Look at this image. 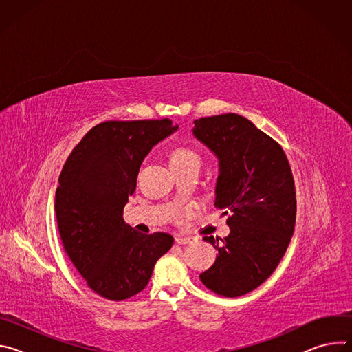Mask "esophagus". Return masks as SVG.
Segmentation results:
<instances>
[{
    "instance_id": "34e87169",
    "label": "esophagus",
    "mask_w": 352,
    "mask_h": 352,
    "mask_svg": "<svg viewBox=\"0 0 352 352\" xmlns=\"http://www.w3.org/2000/svg\"><path fill=\"white\" fill-rule=\"evenodd\" d=\"M175 242H177L178 245H186V243L190 242V238L184 236V235H175Z\"/></svg>"
}]
</instances>
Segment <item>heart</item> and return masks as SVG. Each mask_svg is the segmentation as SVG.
Listing matches in <instances>:
<instances>
[{
	"label": "heart",
	"instance_id": "b5f03b06",
	"mask_svg": "<svg viewBox=\"0 0 352 352\" xmlns=\"http://www.w3.org/2000/svg\"><path fill=\"white\" fill-rule=\"evenodd\" d=\"M170 164L173 166H184V164H197L199 166V155L195 150L189 147H175L170 155Z\"/></svg>",
	"mask_w": 352,
	"mask_h": 352
}]
</instances>
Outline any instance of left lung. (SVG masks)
I'll use <instances>...</instances> for the list:
<instances>
[{
    "label": "left lung",
    "mask_w": 352,
    "mask_h": 352,
    "mask_svg": "<svg viewBox=\"0 0 352 352\" xmlns=\"http://www.w3.org/2000/svg\"><path fill=\"white\" fill-rule=\"evenodd\" d=\"M193 136L219 160L214 206L228 216L230 234L205 236L219 254L200 274L213 292L234 298L265 283L294 234L296 199L281 146L238 114L193 121Z\"/></svg>",
    "instance_id": "1"
}]
</instances>
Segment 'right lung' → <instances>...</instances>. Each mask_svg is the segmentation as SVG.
<instances>
[{"label": "right lung", "mask_w": 352, "mask_h": 352, "mask_svg": "<svg viewBox=\"0 0 352 352\" xmlns=\"http://www.w3.org/2000/svg\"><path fill=\"white\" fill-rule=\"evenodd\" d=\"M177 129L167 118L102 122L63 167L54 204L63 245L87 285L107 299L140 292L173 246L170 234H140L122 213L142 162Z\"/></svg>", "instance_id": "right-lung-1"}]
</instances>
